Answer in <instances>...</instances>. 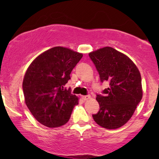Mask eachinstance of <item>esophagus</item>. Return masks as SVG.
<instances>
[{"mask_svg":"<svg viewBox=\"0 0 159 159\" xmlns=\"http://www.w3.org/2000/svg\"><path fill=\"white\" fill-rule=\"evenodd\" d=\"M81 98L84 100V101H87V100H88L89 98H90V95H87V96H82Z\"/></svg>","mask_w":159,"mask_h":159,"instance_id":"1","label":"esophagus"}]
</instances>
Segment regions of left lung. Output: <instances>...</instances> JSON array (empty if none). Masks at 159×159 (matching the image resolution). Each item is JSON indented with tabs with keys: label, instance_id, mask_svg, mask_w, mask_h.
Masks as SVG:
<instances>
[{
	"label": "left lung",
	"instance_id": "8db88e82",
	"mask_svg": "<svg viewBox=\"0 0 159 159\" xmlns=\"http://www.w3.org/2000/svg\"><path fill=\"white\" fill-rule=\"evenodd\" d=\"M101 82L109 87L96 95L99 111L93 117L100 126L115 129L130 120L143 96L141 77L132 60L111 47L91 52Z\"/></svg>",
	"mask_w": 159,
	"mask_h": 159
}]
</instances>
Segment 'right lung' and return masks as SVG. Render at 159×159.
I'll list each match as a JSON object with an SVG mask.
<instances>
[{
  "label": "right lung",
  "instance_id": "obj_1",
  "mask_svg": "<svg viewBox=\"0 0 159 159\" xmlns=\"http://www.w3.org/2000/svg\"><path fill=\"white\" fill-rule=\"evenodd\" d=\"M83 54L57 46L43 52L29 66L23 80L25 103L33 116L49 128L69 121L78 98L64 87Z\"/></svg>",
  "mask_w": 159,
  "mask_h": 159
}]
</instances>
